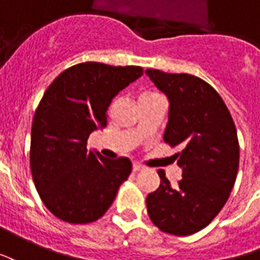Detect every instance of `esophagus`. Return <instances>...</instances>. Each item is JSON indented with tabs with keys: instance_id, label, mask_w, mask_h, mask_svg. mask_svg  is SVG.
Instances as JSON below:
<instances>
[{
	"instance_id": "obj_1",
	"label": "esophagus",
	"mask_w": 260,
	"mask_h": 260,
	"mask_svg": "<svg viewBox=\"0 0 260 260\" xmlns=\"http://www.w3.org/2000/svg\"><path fill=\"white\" fill-rule=\"evenodd\" d=\"M144 168L141 165L138 164H133V172H140V170H143Z\"/></svg>"
}]
</instances>
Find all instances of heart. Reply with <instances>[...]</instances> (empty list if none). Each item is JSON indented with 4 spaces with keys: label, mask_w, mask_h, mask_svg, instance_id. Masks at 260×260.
Segmentation results:
<instances>
[{
    "label": "heart",
    "mask_w": 260,
    "mask_h": 260,
    "mask_svg": "<svg viewBox=\"0 0 260 260\" xmlns=\"http://www.w3.org/2000/svg\"><path fill=\"white\" fill-rule=\"evenodd\" d=\"M153 95H156V94H143L141 98H147V96H153Z\"/></svg>",
    "instance_id": "1"
}]
</instances>
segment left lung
<instances>
[{
    "instance_id": "obj_1",
    "label": "left lung",
    "mask_w": 260,
    "mask_h": 260,
    "mask_svg": "<svg viewBox=\"0 0 260 260\" xmlns=\"http://www.w3.org/2000/svg\"><path fill=\"white\" fill-rule=\"evenodd\" d=\"M145 73L169 101L164 140L183 148L176 153L181 180L172 185L159 170L160 185L147 197V210L165 233L190 236L215 219L234 187L240 162L236 124L220 95L200 77Z\"/></svg>"
}]
</instances>
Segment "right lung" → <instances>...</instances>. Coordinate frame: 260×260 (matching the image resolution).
I'll use <instances>...</instances> for the list:
<instances>
[{
	"instance_id": "1",
	"label": "right lung",
	"mask_w": 260,
	"mask_h": 260,
	"mask_svg": "<svg viewBox=\"0 0 260 260\" xmlns=\"http://www.w3.org/2000/svg\"><path fill=\"white\" fill-rule=\"evenodd\" d=\"M143 76L140 66L79 63L47 88L34 113L30 168L41 201L68 223H90L112 205L132 173L127 158L87 149L91 133L107 127L112 100Z\"/></svg>"
}]
</instances>
